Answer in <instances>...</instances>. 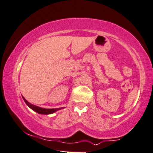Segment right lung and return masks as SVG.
<instances>
[{"mask_svg":"<svg viewBox=\"0 0 153 153\" xmlns=\"http://www.w3.org/2000/svg\"><path fill=\"white\" fill-rule=\"evenodd\" d=\"M23 100L25 102V103L27 104V106L29 107H30L31 109L34 111H35L36 112H37L39 114H52L53 112L56 111L57 110L60 109V108H56V109H43V108H41L39 107H36L35 105H33V104L29 103V102L27 101L23 97Z\"/></svg>","mask_w":153,"mask_h":153,"instance_id":"right-lung-1","label":"right lung"}]
</instances>
